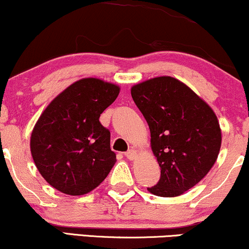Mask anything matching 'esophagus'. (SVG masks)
I'll return each mask as SVG.
<instances>
[{"label": "esophagus", "instance_id": "esophagus-1", "mask_svg": "<svg viewBox=\"0 0 249 249\" xmlns=\"http://www.w3.org/2000/svg\"><path fill=\"white\" fill-rule=\"evenodd\" d=\"M124 156L127 157L128 160H135L137 156V153H136V150H134V149H130V150H128L127 153L124 154Z\"/></svg>", "mask_w": 249, "mask_h": 249}]
</instances>
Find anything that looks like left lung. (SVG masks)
I'll return each instance as SVG.
<instances>
[{
    "instance_id": "left-lung-1",
    "label": "left lung",
    "mask_w": 249,
    "mask_h": 249,
    "mask_svg": "<svg viewBox=\"0 0 249 249\" xmlns=\"http://www.w3.org/2000/svg\"><path fill=\"white\" fill-rule=\"evenodd\" d=\"M133 100L147 120L160 178L150 194L177 197L209 174L221 147L215 113L176 78L163 75L134 85Z\"/></svg>"
}]
</instances>
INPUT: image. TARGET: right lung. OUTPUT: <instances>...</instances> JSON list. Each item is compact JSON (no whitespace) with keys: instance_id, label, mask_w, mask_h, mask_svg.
Instances as JSON below:
<instances>
[{"instance_id":"add662e5","label":"right lung","mask_w":249,"mask_h":249,"mask_svg":"<svg viewBox=\"0 0 249 249\" xmlns=\"http://www.w3.org/2000/svg\"><path fill=\"white\" fill-rule=\"evenodd\" d=\"M120 86L99 78L70 85L44 109L30 137L38 171L52 188L70 196L86 195L102 183L116 162L110 133L100 114Z\"/></svg>"}]
</instances>
